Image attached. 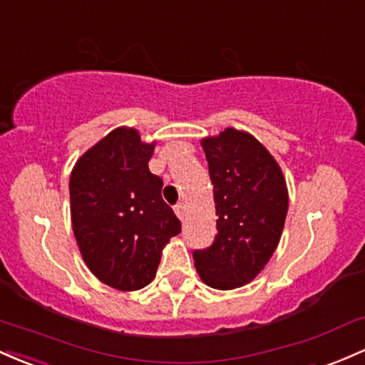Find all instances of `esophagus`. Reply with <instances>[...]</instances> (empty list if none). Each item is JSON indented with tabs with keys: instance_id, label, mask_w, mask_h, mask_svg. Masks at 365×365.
<instances>
[{
	"instance_id": "esophagus-1",
	"label": "esophagus",
	"mask_w": 365,
	"mask_h": 365,
	"mask_svg": "<svg viewBox=\"0 0 365 365\" xmlns=\"http://www.w3.org/2000/svg\"><path fill=\"white\" fill-rule=\"evenodd\" d=\"M175 213L178 216L180 220H183V216H185V206H183V202H178L175 206Z\"/></svg>"
}]
</instances>
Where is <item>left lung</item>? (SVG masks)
Listing matches in <instances>:
<instances>
[{
    "instance_id": "left-lung-1",
    "label": "left lung",
    "mask_w": 365,
    "mask_h": 365,
    "mask_svg": "<svg viewBox=\"0 0 365 365\" xmlns=\"http://www.w3.org/2000/svg\"><path fill=\"white\" fill-rule=\"evenodd\" d=\"M216 204V237L194 251L199 275L215 289L251 282L277 247L287 215V187L279 164L250 133L227 128L204 138Z\"/></svg>"
}]
</instances>
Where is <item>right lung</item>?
Segmentation results:
<instances>
[{
	"label": "right lung",
	"instance_id": "right-lung-1",
	"mask_svg": "<svg viewBox=\"0 0 365 365\" xmlns=\"http://www.w3.org/2000/svg\"><path fill=\"white\" fill-rule=\"evenodd\" d=\"M154 143L118 128L72 170V230L83 259L107 286L137 291L154 279L163 246L182 223L163 201L161 176L150 173Z\"/></svg>",
	"mask_w": 365,
	"mask_h": 365
}]
</instances>
